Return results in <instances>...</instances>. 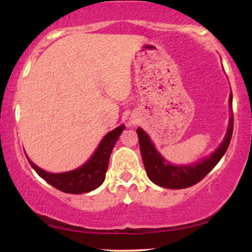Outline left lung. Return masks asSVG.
I'll return each instance as SVG.
<instances>
[{
  "label": "left lung",
  "mask_w": 252,
  "mask_h": 252,
  "mask_svg": "<svg viewBox=\"0 0 252 252\" xmlns=\"http://www.w3.org/2000/svg\"><path fill=\"white\" fill-rule=\"evenodd\" d=\"M230 105H232V94H230ZM232 131L233 115L231 114L230 124H228L224 141L216 149L215 153L196 163L189 164V166H174L158 154L154 144L150 141L149 136L142 129L137 128L141 155H142L147 175L158 186L170 189H187V187L198 184L215 168L216 164L220 161V158L226 153L231 137H232Z\"/></svg>",
  "instance_id": "1"
}]
</instances>
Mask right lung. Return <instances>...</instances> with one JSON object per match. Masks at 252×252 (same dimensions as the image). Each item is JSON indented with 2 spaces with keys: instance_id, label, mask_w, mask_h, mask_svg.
Here are the masks:
<instances>
[{
  "instance_id": "add662e5",
  "label": "right lung",
  "mask_w": 252,
  "mask_h": 252,
  "mask_svg": "<svg viewBox=\"0 0 252 252\" xmlns=\"http://www.w3.org/2000/svg\"><path fill=\"white\" fill-rule=\"evenodd\" d=\"M124 128L126 126H121L108 132L88 162L71 172L54 174V173L46 172L39 168L30 158H28V162L43 180L62 192L71 193V194L91 192L103 184L106 169H108L110 154Z\"/></svg>"
}]
</instances>
